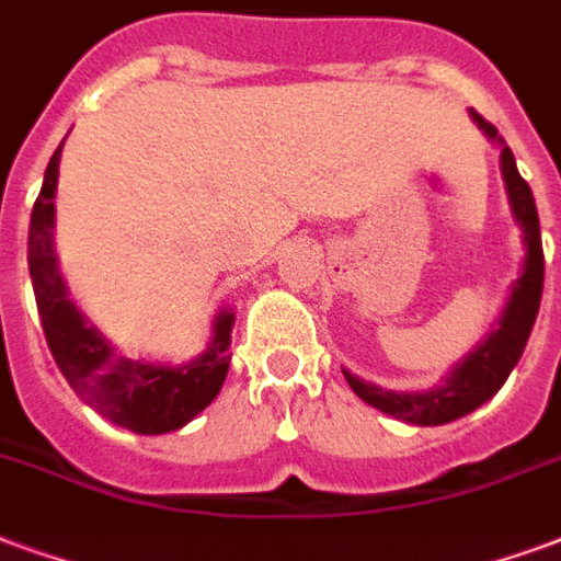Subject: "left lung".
Here are the masks:
<instances>
[{"label": "left lung", "instance_id": "left-lung-1", "mask_svg": "<svg viewBox=\"0 0 561 561\" xmlns=\"http://www.w3.org/2000/svg\"><path fill=\"white\" fill-rule=\"evenodd\" d=\"M470 117L494 145H500V171H503L505 180V195H508L512 216L524 230L526 254L520 275L512 284V293L505 298L503 310L496 316L488 336L446 373L440 385L428 387V390H387V387L364 381L355 373L343 369L348 387L364 399L366 405L378 408L381 414H390L411 425L453 423L458 416H467L479 405H485L488 399L505 385V378L512 376V369L524 355L526 340L536 325L541 289H545V251H541V227H538L533 188L526 185L524 176L517 174L515 156L494 126L488 124L482 115H476L473 108H470Z\"/></svg>", "mask_w": 561, "mask_h": 561}]
</instances>
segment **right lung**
I'll return each instance as SVG.
<instances>
[{"mask_svg":"<svg viewBox=\"0 0 561 561\" xmlns=\"http://www.w3.org/2000/svg\"><path fill=\"white\" fill-rule=\"evenodd\" d=\"M65 145V141H61ZM58 147L46 165L44 185L28 225V275L44 322L46 343L61 376L76 393L108 423L136 435H168L192 423L218 396L230 369L233 307H221L213 319V336L204 352L183 364L129 357L88 319L70 298L56 242Z\"/></svg>","mask_w":561,"mask_h":561,"instance_id":"right-lung-1","label":"right lung"}]
</instances>
